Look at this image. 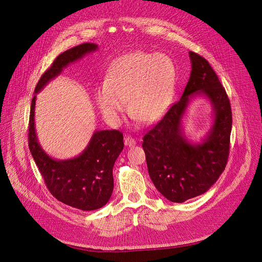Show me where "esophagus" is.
<instances>
[{"label":"esophagus","instance_id":"34e87169","mask_svg":"<svg viewBox=\"0 0 262 262\" xmlns=\"http://www.w3.org/2000/svg\"><path fill=\"white\" fill-rule=\"evenodd\" d=\"M124 142H125V145H126V146H129V147L135 146V145L137 144V141H136L134 138H132L130 136H126V137H125V140H124Z\"/></svg>","mask_w":262,"mask_h":262}]
</instances>
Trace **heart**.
Returning <instances> with one entry per match:
<instances>
[{"mask_svg":"<svg viewBox=\"0 0 262 262\" xmlns=\"http://www.w3.org/2000/svg\"><path fill=\"white\" fill-rule=\"evenodd\" d=\"M175 86V67L166 55L137 51L116 59L106 82L95 89V102L103 116L119 123L126 112L145 125L166 115Z\"/></svg>","mask_w":262,"mask_h":262,"instance_id":"obj_1","label":"heart"}]
</instances>
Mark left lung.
<instances>
[{
	"label": "left lung",
	"instance_id": "left-lung-1",
	"mask_svg": "<svg viewBox=\"0 0 262 262\" xmlns=\"http://www.w3.org/2000/svg\"><path fill=\"white\" fill-rule=\"evenodd\" d=\"M191 73L181 100L144 137L142 147L150 180L173 203L199 196L219 180L226 167L231 132L228 96L209 62L189 52ZM196 97L211 103L213 121L200 143L189 140L182 126L186 109Z\"/></svg>",
	"mask_w": 262,
	"mask_h": 262
}]
</instances>
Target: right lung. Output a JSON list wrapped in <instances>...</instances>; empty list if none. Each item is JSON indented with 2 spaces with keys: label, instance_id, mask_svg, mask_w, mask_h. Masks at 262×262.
I'll use <instances>...</instances> for the list:
<instances>
[{
  "label": "right lung",
  "instance_id": "right-lung-1",
  "mask_svg": "<svg viewBox=\"0 0 262 262\" xmlns=\"http://www.w3.org/2000/svg\"><path fill=\"white\" fill-rule=\"evenodd\" d=\"M98 45L82 43L61 53L41 76L31 105L29 146L31 154L51 193L73 208L91 211L102 208L114 190V164L124 147L119 130H95L82 152L69 159L48 155L38 140L35 126L36 96L64 68L87 54L98 51Z\"/></svg>",
  "mask_w": 262,
  "mask_h": 262
}]
</instances>
